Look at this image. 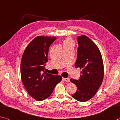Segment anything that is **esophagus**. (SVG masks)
Returning a JSON list of instances; mask_svg holds the SVG:
<instances>
[{
	"label": "esophagus",
	"instance_id": "esophagus-1",
	"mask_svg": "<svg viewBox=\"0 0 120 120\" xmlns=\"http://www.w3.org/2000/svg\"><path fill=\"white\" fill-rule=\"evenodd\" d=\"M63 80H64L65 82H70V79L68 78H63Z\"/></svg>",
	"mask_w": 120,
	"mask_h": 120
}]
</instances>
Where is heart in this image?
Segmentation results:
<instances>
[{
	"label": "heart",
	"mask_w": 120,
	"mask_h": 120,
	"mask_svg": "<svg viewBox=\"0 0 120 120\" xmlns=\"http://www.w3.org/2000/svg\"><path fill=\"white\" fill-rule=\"evenodd\" d=\"M70 42H71V40L69 39V38H68L67 40H66L64 42V43H70Z\"/></svg>",
	"instance_id": "heart-1"
}]
</instances>
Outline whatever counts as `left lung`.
Segmentation results:
<instances>
[{"label": "left lung", "instance_id": "obj_1", "mask_svg": "<svg viewBox=\"0 0 120 120\" xmlns=\"http://www.w3.org/2000/svg\"><path fill=\"white\" fill-rule=\"evenodd\" d=\"M78 43L75 67L82 69L78 80L71 79L77 90L71 96L78 101H86L96 94L104 77V66L98 48L85 35L77 38Z\"/></svg>", "mask_w": 120, "mask_h": 120}]
</instances>
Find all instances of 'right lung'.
Returning <instances> with one entry per match:
<instances>
[{
  "mask_svg": "<svg viewBox=\"0 0 120 120\" xmlns=\"http://www.w3.org/2000/svg\"><path fill=\"white\" fill-rule=\"evenodd\" d=\"M56 39L54 36H37L28 44L22 56V82L28 94L38 101L49 97L56 85L62 80L61 76L44 71L48 61L49 49Z\"/></svg>",
  "mask_w": 120,
  "mask_h": 120,
  "instance_id": "1",
  "label": "right lung"
}]
</instances>
